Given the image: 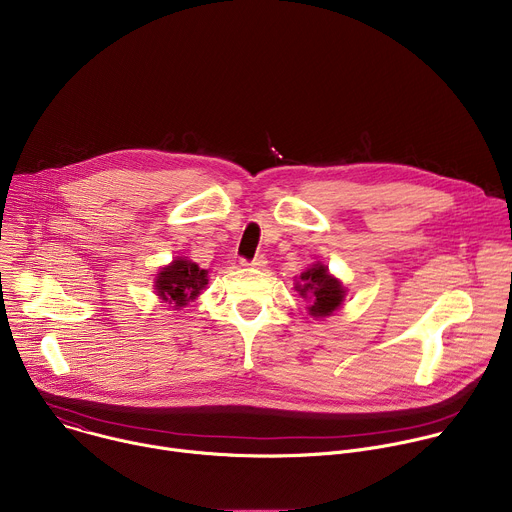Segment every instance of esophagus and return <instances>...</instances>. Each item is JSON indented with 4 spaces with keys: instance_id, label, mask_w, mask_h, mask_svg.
<instances>
[{
    "instance_id": "1",
    "label": "esophagus",
    "mask_w": 512,
    "mask_h": 512,
    "mask_svg": "<svg viewBox=\"0 0 512 512\" xmlns=\"http://www.w3.org/2000/svg\"><path fill=\"white\" fill-rule=\"evenodd\" d=\"M243 265H247V267H255V269H263V267L267 265V259H265L263 255H259V257H255L253 261H243Z\"/></svg>"
}]
</instances>
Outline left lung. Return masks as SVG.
Listing matches in <instances>:
<instances>
[{
    "instance_id": "8db88e82",
    "label": "left lung",
    "mask_w": 512,
    "mask_h": 512,
    "mask_svg": "<svg viewBox=\"0 0 512 512\" xmlns=\"http://www.w3.org/2000/svg\"><path fill=\"white\" fill-rule=\"evenodd\" d=\"M296 289L304 300H310L312 306L308 308L310 316L324 318L336 312L346 296V289L342 281L332 277L328 273V267L322 263H314L310 269H306L300 275V281L296 283Z\"/></svg>"
}]
</instances>
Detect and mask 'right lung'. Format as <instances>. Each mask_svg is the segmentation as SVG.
I'll return each instance as SVG.
<instances>
[{"label":"right lung","instance_id":"add662e5","mask_svg":"<svg viewBox=\"0 0 512 512\" xmlns=\"http://www.w3.org/2000/svg\"><path fill=\"white\" fill-rule=\"evenodd\" d=\"M206 283H208L206 269H200L194 261L186 257H176L170 265L160 269L154 289L162 302H168L172 304V308L180 310L202 294Z\"/></svg>","mask_w":512,"mask_h":512}]
</instances>
